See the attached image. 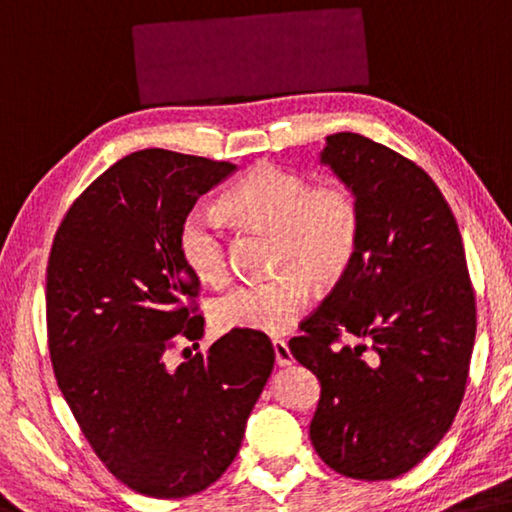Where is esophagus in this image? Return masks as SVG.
<instances>
[{
  "label": "esophagus",
  "mask_w": 512,
  "mask_h": 512,
  "mask_svg": "<svg viewBox=\"0 0 512 512\" xmlns=\"http://www.w3.org/2000/svg\"><path fill=\"white\" fill-rule=\"evenodd\" d=\"M273 355H275V364H278V367H289V364L294 362L289 346L282 342V339H275L273 342Z\"/></svg>",
  "instance_id": "1"
}]
</instances>
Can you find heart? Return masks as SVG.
<instances>
[{
    "label": "heart",
    "instance_id": "b5f03b06",
    "mask_svg": "<svg viewBox=\"0 0 512 512\" xmlns=\"http://www.w3.org/2000/svg\"><path fill=\"white\" fill-rule=\"evenodd\" d=\"M223 212L248 227L273 232L269 280L227 289L212 305L218 330H253L282 335L310 305V281L335 285L355 262L362 234V209L346 182L312 180L296 170L257 164L225 193ZM177 253L198 280L221 285L227 278V243L218 218L191 209L177 230Z\"/></svg>",
    "mask_w": 512,
    "mask_h": 512
}]
</instances>
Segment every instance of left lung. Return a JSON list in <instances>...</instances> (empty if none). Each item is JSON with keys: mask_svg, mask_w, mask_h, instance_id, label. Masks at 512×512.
<instances>
[{"mask_svg": "<svg viewBox=\"0 0 512 512\" xmlns=\"http://www.w3.org/2000/svg\"><path fill=\"white\" fill-rule=\"evenodd\" d=\"M321 164L360 200V248L289 351L321 383L310 424L321 460L387 481L453 424L476 337L474 289L451 207L415 161L339 132L326 136ZM342 334L361 344L339 347Z\"/></svg>", "mask_w": 512, "mask_h": 512, "instance_id": "left-lung-1", "label": "left lung"}]
</instances>
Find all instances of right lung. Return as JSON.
<instances>
[{"instance_id":"add662e5","label":"right lung","mask_w":512,"mask_h":512,"mask_svg":"<svg viewBox=\"0 0 512 512\" xmlns=\"http://www.w3.org/2000/svg\"><path fill=\"white\" fill-rule=\"evenodd\" d=\"M234 170L161 148L127 154L72 202L52 243L56 383L97 458L145 497L180 499L218 481L273 371L271 339L253 330L168 364V351L205 332L177 230Z\"/></svg>"}]
</instances>
